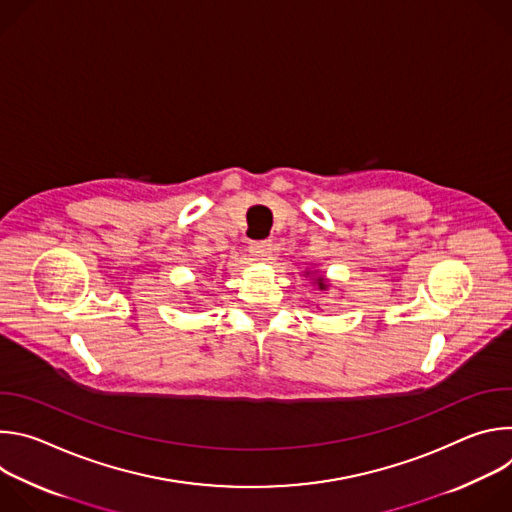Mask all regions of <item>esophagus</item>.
Here are the masks:
<instances>
[{
  "label": "esophagus",
  "instance_id": "esophagus-1",
  "mask_svg": "<svg viewBox=\"0 0 512 512\" xmlns=\"http://www.w3.org/2000/svg\"><path fill=\"white\" fill-rule=\"evenodd\" d=\"M271 249H273L271 241H253V243L249 245V253L255 255V257L261 259V261H267V259H269Z\"/></svg>",
  "mask_w": 512,
  "mask_h": 512
}]
</instances>
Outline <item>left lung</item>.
Here are the masks:
<instances>
[{
    "instance_id": "1",
    "label": "left lung",
    "mask_w": 512,
    "mask_h": 512,
    "mask_svg": "<svg viewBox=\"0 0 512 512\" xmlns=\"http://www.w3.org/2000/svg\"><path fill=\"white\" fill-rule=\"evenodd\" d=\"M306 275H310V271H306ZM316 283H318V289H320V291H326V289H328V283H326L324 277H316Z\"/></svg>"
}]
</instances>
